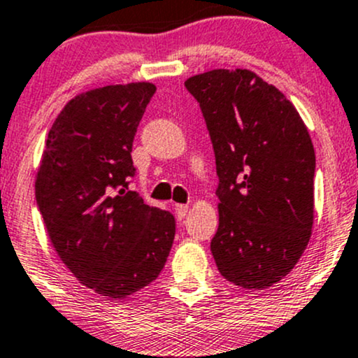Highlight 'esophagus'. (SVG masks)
Returning <instances> with one entry per match:
<instances>
[{"label": "esophagus", "instance_id": "34e87169", "mask_svg": "<svg viewBox=\"0 0 358 358\" xmlns=\"http://www.w3.org/2000/svg\"><path fill=\"white\" fill-rule=\"evenodd\" d=\"M176 216H178L179 220H182L184 216L187 215V211H189V206H187V204H176Z\"/></svg>", "mask_w": 358, "mask_h": 358}]
</instances>
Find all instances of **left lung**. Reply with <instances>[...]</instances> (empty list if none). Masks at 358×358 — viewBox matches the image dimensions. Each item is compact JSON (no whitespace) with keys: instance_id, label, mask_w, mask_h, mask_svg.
Segmentation results:
<instances>
[{"instance_id":"1","label":"left lung","mask_w":358,"mask_h":358,"mask_svg":"<svg viewBox=\"0 0 358 358\" xmlns=\"http://www.w3.org/2000/svg\"><path fill=\"white\" fill-rule=\"evenodd\" d=\"M220 178L211 254L224 279L260 291L294 268L315 220V148L298 110L248 69L191 76Z\"/></svg>"}]
</instances>
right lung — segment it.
<instances>
[{
  "label": "right lung",
  "instance_id": "obj_1",
  "mask_svg": "<svg viewBox=\"0 0 358 358\" xmlns=\"http://www.w3.org/2000/svg\"><path fill=\"white\" fill-rule=\"evenodd\" d=\"M154 92L152 83H128L74 96L52 123L35 176L52 247L106 299H125L157 279L174 242V216L128 191L134 136Z\"/></svg>",
  "mask_w": 358,
  "mask_h": 358
}]
</instances>
